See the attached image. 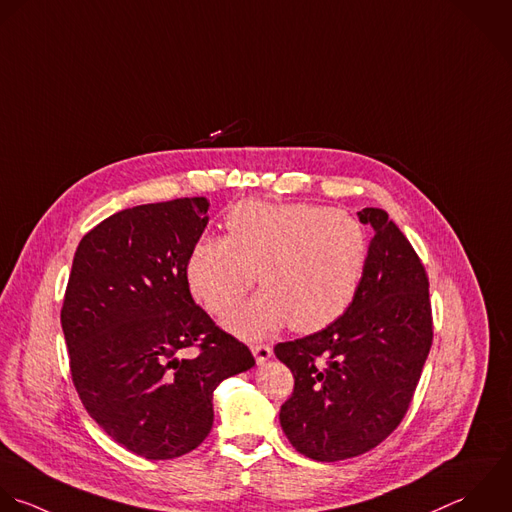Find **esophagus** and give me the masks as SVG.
Masks as SVG:
<instances>
[{"mask_svg":"<svg viewBox=\"0 0 512 512\" xmlns=\"http://www.w3.org/2000/svg\"><path fill=\"white\" fill-rule=\"evenodd\" d=\"M251 351H253L255 361H257L259 365L265 363V361H269L271 355H273V349H271L269 345H265V343H253V345H251Z\"/></svg>","mask_w":512,"mask_h":512,"instance_id":"esophagus-1","label":"esophagus"}]
</instances>
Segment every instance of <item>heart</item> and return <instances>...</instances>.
Wrapping results in <instances>:
<instances>
[{"mask_svg":"<svg viewBox=\"0 0 512 512\" xmlns=\"http://www.w3.org/2000/svg\"><path fill=\"white\" fill-rule=\"evenodd\" d=\"M227 237L193 245L187 279L193 295L217 317L227 315L255 285L263 293L229 317L245 337L283 325L315 333L335 323L361 285L369 235L351 213L313 203L243 201L225 217Z\"/></svg>","mask_w":512,"mask_h":512,"instance_id":"heart-1","label":"heart"}]
</instances>
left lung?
<instances>
[{
    "mask_svg": "<svg viewBox=\"0 0 512 512\" xmlns=\"http://www.w3.org/2000/svg\"><path fill=\"white\" fill-rule=\"evenodd\" d=\"M359 219L375 237L353 303L323 331L275 345L295 379L281 427L321 463L359 457L401 425L433 345L421 257L383 209L365 207Z\"/></svg>",
    "mask_w": 512,
    "mask_h": 512,
    "instance_id": "obj_1",
    "label": "left lung"
}]
</instances>
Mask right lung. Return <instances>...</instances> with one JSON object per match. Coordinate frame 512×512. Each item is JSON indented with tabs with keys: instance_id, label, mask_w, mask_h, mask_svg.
Here are the masks:
<instances>
[{
	"instance_id": "right-lung-1",
	"label": "right lung",
	"mask_w": 512,
	"mask_h": 512,
	"mask_svg": "<svg viewBox=\"0 0 512 512\" xmlns=\"http://www.w3.org/2000/svg\"><path fill=\"white\" fill-rule=\"evenodd\" d=\"M207 197L123 209L73 257L61 327L73 387L89 417L149 461L197 449L213 427V391L255 365L245 343L193 301L187 261Z\"/></svg>"
}]
</instances>
